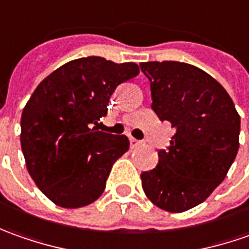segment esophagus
<instances>
[{
    "label": "esophagus",
    "instance_id": "1",
    "mask_svg": "<svg viewBox=\"0 0 249 249\" xmlns=\"http://www.w3.org/2000/svg\"><path fill=\"white\" fill-rule=\"evenodd\" d=\"M129 142H131V146H132V147H138V146H142V142L138 141V139H135V138H131V139H129Z\"/></svg>",
    "mask_w": 249,
    "mask_h": 249
}]
</instances>
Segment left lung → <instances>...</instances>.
Listing matches in <instances>:
<instances>
[{
	"mask_svg": "<svg viewBox=\"0 0 249 249\" xmlns=\"http://www.w3.org/2000/svg\"><path fill=\"white\" fill-rule=\"evenodd\" d=\"M151 108L176 129L159 164L142 172L154 205L184 212L205 201L223 182L238 151L240 116L226 89L204 70L182 62H143Z\"/></svg>",
	"mask_w": 249,
	"mask_h": 249,
	"instance_id": "8db88e82",
	"label": "left lung"
}]
</instances>
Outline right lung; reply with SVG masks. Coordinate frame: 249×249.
Masks as SVG:
<instances>
[{
  "instance_id": "right-lung-1",
  "label": "right lung",
  "mask_w": 249,
  "mask_h": 249,
  "mask_svg": "<svg viewBox=\"0 0 249 249\" xmlns=\"http://www.w3.org/2000/svg\"><path fill=\"white\" fill-rule=\"evenodd\" d=\"M139 74L136 63L81 57L56 69L23 108L20 144L34 183L63 208H81L105 192L113 164L129 149L125 135L98 131L116 88Z\"/></svg>"
}]
</instances>
